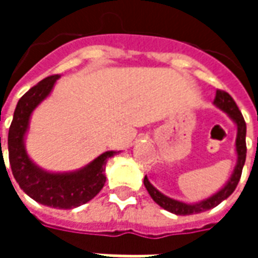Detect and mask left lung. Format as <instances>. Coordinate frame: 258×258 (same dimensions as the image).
<instances>
[{"label": "left lung", "instance_id": "1", "mask_svg": "<svg viewBox=\"0 0 258 258\" xmlns=\"http://www.w3.org/2000/svg\"><path fill=\"white\" fill-rule=\"evenodd\" d=\"M214 105L218 109H221L222 112H225L232 118L233 123L236 124V128H238V134H236V166L233 168V173L231 175V178L228 179V182L224 185V188L218 190L217 194H214L210 198L198 202V203H184V202H179V200L171 199L166 195H163L162 192L153 186L149 182V179L144 178V185H145L146 190L149 192L151 198L157 205L163 207L164 210L174 213L177 216H189V214H198L202 211L210 210L213 207H216L221 203L222 200H225L228 196H231L232 192L236 188L240 175H242V170H243L244 162H246V123H244V118L242 116V113L239 110V107L236 106V103L232 99V96L229 95L225 91H217L216 99H214Z\"/></svg>", "mask_w": 258, "mask_h": 258}]
</instances>
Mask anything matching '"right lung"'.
<instances>
[{
  "instance_id": "1",
  "label": "right lung",
  "mask_w": 258,
  "mask_h": 258,
  "mask_svg": "<svg viewBox=\"0 0 258 258\" xmlns=\"http://www.w3.org/2000/svg\"><path fill=\"white\" fill-rule=\"evenodd\" d=\"M59 77L55 74L41 80L18 102L8 134L9 164L16 182L31 199L55 209H74L90 202L101 192L106 182V162L118 152H105L85 167L70 173H49L33 163L25 148L30 116L49 95Z\"/></svg>"
}]
</instances>
